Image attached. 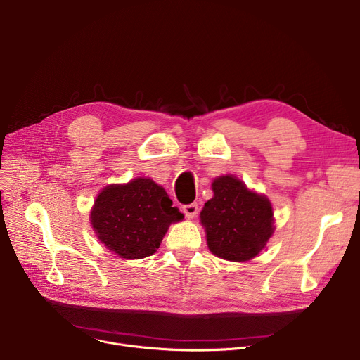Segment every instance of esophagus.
Wrapping results in <instances>:
<instances>
[{"instance_id": "obj_1", "label": "esophagus", "mask_w": 360, "mask_h": 360, "mask_svg": "<svg viewBox=\"0 0 360 360\" xmlns=\"http://www.w3.org/2000/svg\"><path fill=\"white\" fill-rule=\"evenodd\" d=\"M182 212L188 219H194L198 213V205L197 202H191V204H186L182 207Z\"/></svg>"}]
</instances>
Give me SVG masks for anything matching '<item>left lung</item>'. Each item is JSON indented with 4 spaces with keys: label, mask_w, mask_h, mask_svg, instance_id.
Returning a JSON list of instances; mask_svg holds the SVG:
<instances>
[{
    "label": "left lung",
    "mask_w": 360,
    "mask_h": 360,
    "mask_svg": "<svg viewBox=\"0 0 360 360\" xmlns=\"http://www.w3.org/2000/svg\"><path fill=\"white\" fill-rule=\"evenodd\" d=\"M212 188L214 195L200 213L209 250L223 259H252L274 232L270 200L232 175L216 178Z\"/></svg>",
    "instance_id": "obj_1"
}]
</instances>
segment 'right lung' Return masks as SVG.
Listing matches in <instances>:
<instances>
[{
  "instance_id": "1",
  "label": "right lung",
  "mask_w": 360,
  "mask_h": 360,
  "mask_svg": "<svg viewBox=\"0 0 360 360\" xmlns=\"http://www.w3.org/2000/svg\"><path fill=\"white\" fill-rule=\"evenodd\" d=\"M184 214L150 178L105 186L90 212V224L105 247L124 259L153 255L172 223Z\"/></svg>"
}]
</instances>
